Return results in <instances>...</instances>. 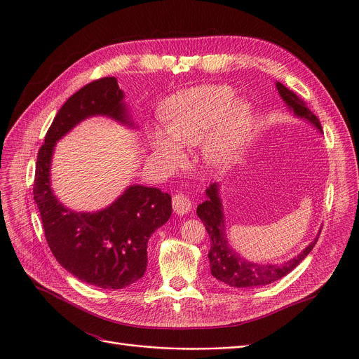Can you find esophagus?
I'll return each instance as SVG.
<instances>
[{
    "mask_svg": "<svg viewBox=\"0 0 359 359\" xmlns=\"http://www.w3.org/2000/svg\"><path fill=\"white\" fill-rule=\"evenodd\" d=\"M172 206L176 215H186L191 209V201L184 194H175L172 198Z\"/></svg>",
    "mask_w": 359,
    "mask_h": 359,
    "instance_id": "esophagus-1",
    "label": "esophagus"
}]
</instances>
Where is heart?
Instances as JSON below:
<instances>
[{"label":"heart","instance_id":"b5f03b06","mask_svg":"<svg viewBox=\"0 0 359 359\" xmlns=\"http://www.w3.org/2000/svg\"><path fill=\"white\" fill-rule=\"evenodd\" d=\"M163 126L150 129V143L170 163L183 159L180 144L201 142V161L224 169L237 156L252 128V108L236 100L227 85H203L180 90L168 97L161 109Z\"/></svg>","mask_w":359,"mask_h":359}]
</instances>
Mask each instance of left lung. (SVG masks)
I'll list each match as a JSON object with an SVG mask.
<instances>
[{
    "label": "left lung",
    "instance_id": "left-lung-1",
    "mask_svg": "<svg viewBox=\"0 0 359 359\" xmlns=\"http://www.w3.org/2000/svg\"><path fill=\"white\" fill-rule=\"evenodd\" d=\"M280 96L285 102L288 109L299 119L309 121L313 123L321 133L323 128L318 118L305 107L304 100L299 99L292 90L285 88L283 83H276ZM208 200H204L197 206V216L206 226V230L210 237V251H209V260H210V271L215 278L219 281L237 288H250V287H263L271 284L288 273H291L305 257L310 254L314 248L316 243L318 241V236L306 245L297 257L291 259L284 264H257L244 260L240 254H237L231 245L229 244L226 226H224V213H223V204L220 198L219 184L213 183L206 190Z\"/></svg>",
    "mask_w": 359,
    "mask_h": 359
}]
</instances>
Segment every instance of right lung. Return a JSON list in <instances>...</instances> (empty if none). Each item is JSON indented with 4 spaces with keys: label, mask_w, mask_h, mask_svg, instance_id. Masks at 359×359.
Instances as JSON below:
<instances>
[{
    "label": "right lung",
    "mask_w": 359,
    "mask_h": 359,
    "mask_svg": "<svg viewBox=\"0 0 359 359\" xmlns=\"http://www.w3.org/2000/svg\"><path fill=\"white\" fill-rule=\"evenodd\" d=\"M123 96L115 76L93 81L74 93L45 135L34 179V200L57 262L83 283L114 290L144 274L147 241L169 220L172 197L156 187L132 184L105 209L72 212L50 189V161L57 142L90 116H108L135 128Z\"/></svg>",
    "instance_id": "1"
}]
</instances>
